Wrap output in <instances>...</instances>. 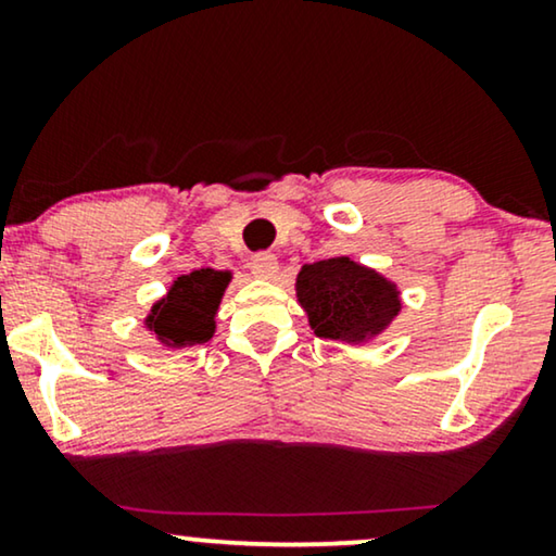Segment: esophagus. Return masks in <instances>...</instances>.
I'll return each mask as SVG.
<instances>
[{"mask_svg":"<svg viewBox=\"0 0 556 556\" xmlns=\"http://www.w3.org/2000/svg\"><path fill=\"white\" fill-rule=\"evenodd\" d=\"M250 270H253L255 278H263V280H273L278 276V261L273 253H257L253 255V261H250Z\"/></svg>","mask_w":556,"mask_h":556,"instance_id":"obj_1","label":"esophagus"}]
</instances>
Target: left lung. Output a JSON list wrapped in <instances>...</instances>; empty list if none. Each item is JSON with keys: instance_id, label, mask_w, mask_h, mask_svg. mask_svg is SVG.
Listing matches in <instances>:
<instances>
[{"instance_id": "obj_1", "label": "left lung", "mask_w": 556, "mask_h": 556, "mask_svg": "<svg viewBox=\"0 0 556 556\" xmlns=\"http://www.w3.org/2000/svg\"><path fill=\"white\" fill-rule=\"evenodd\" d=\"M295 295L316 337L346 344H364L382 333L402 308L392 280L349 257L303 265Z\"/></svg>"}]
</instances>
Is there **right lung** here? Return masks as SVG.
<instances>
[{"label":"right lung","instance_id":"right-lung-1","mask_svg":"<svg viewBox=\"0 0 556 556\" xmlns=\"http://www.w3.org/2000/svg\"><path fill=\"white\" fill-rule=\"evenodd\" d=\"M227 283H230L227 270L202 268L179 276L169 293L151 306L147 329L172 349L204 344L215 333V314Z\"/></svg>","mask_w":556,"mask_h":556}]
</instances>
